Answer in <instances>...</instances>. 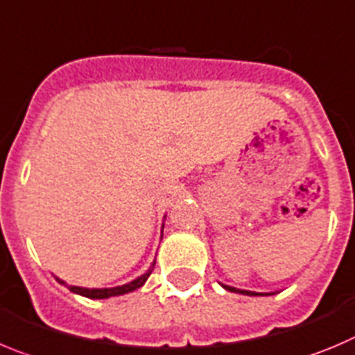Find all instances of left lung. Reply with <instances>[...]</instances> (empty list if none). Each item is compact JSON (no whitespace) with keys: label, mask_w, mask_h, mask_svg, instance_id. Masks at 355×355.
<instances>
[{"label":"left lung","mask_w":355,"mask_h":355,"mask_svg":"<svg viewBox=\"0 0 355 355\" xmlns=\"http://www.w3.org/2000/svg\"><path fill=\"white\" fill-rule=\"evenodd\" d=\"M220 285H222V287L225 288V291L237 292V294H243V295H271V294H275V292H252V291H243V288L230 287V285H223V284H220Z\"/></svg>","instance_id":"8db88e82"}]
</instances>
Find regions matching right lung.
Returning <instances> with one entry per match:
<instances>
[{
	"mask_svg": "<svg viewBox=\"0 0 355 355\" xmlns=\"http://www.w3.org/2000/svg\"><path fill=\"white\" fill-rule=\"evenodd\" d=\"M153 268H155V260H153V264L149 266L148 271L144 272V275L137 276L135 279H132V282H128V284L125 285H118V287H110V288H84V287H71V285H67L63 282V279L56 278L58 282H60L61 285H67L68 288H70V292H73V294H79V295H84V297H89V299H107V297H114V295H123V294H128V292H133L137 291V288H141L142 285L146 284V279L149 278V275H151Z\"/></svg>",
	"mask_w": 355,
	"mask_h": 355,
	"instance_id": "1",
	"label": "right lung"
}]
</instances>
